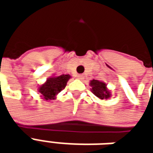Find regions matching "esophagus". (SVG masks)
Returning <instances> with one entry per match:
<instances>
[{"label":"esophagus","mask_w":153,"mask_h":153,"mask_svg":"<svg viewBox=\"0 0 153 153\" xmlns=\"http://www.w3.org/2000/svg\"><path fill=\"white\" fill-rule=\"evenodd\" d=\"M77 78H78L79 79L82 80L83 79V78H84V77H83V74H78V75H77Z\"/></svg>","instance_id":"1"}]
</instances>
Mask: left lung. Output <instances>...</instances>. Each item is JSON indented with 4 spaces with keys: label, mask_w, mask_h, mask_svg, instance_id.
<instances>
[{
    "label": "left lung",
    "mask_w": 153,
    "mask_h": 153,
    "mask_svg": "<svg viewBox=\"0 0 153 153\" xmlns=\"http://www.w3.org/2000/svg\"><path fill=\"white\" fill-rule=\"evenodd\" d=\"M90 86L92 87V88H91L92 93L100 99H108L111 96V92L106 88V83L101 82L99 80H91Z\"/></svg>",
    "instance_id": "left-lung-1"
}]
</instances>
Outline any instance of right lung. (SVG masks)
<instances>
[{
  "label": "right lung",
  "instance_id": "add662e5",
  "mask_svg": "<svg viewBox=\"0 0 153 153\" xmlns=\"http://www.w3.org/2000/svg\"><path fill=\"white\" fill-rule=\"evenodd\" d=\"M70 78L71 77L69 74H62L60 76L48 78L45 83L38 88V92L40 93L42 99L46 101L55 99L57 94L65 88L67 82Z\"/></svg>",
  "mask_w": 153,
  "mask_h": 153
}]
</instances>
